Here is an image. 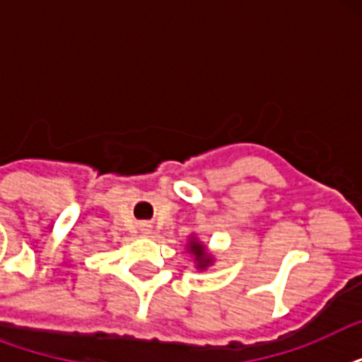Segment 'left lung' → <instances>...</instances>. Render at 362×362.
Wrapping results in <instances>:
<instances>
[{
    "label": "left lung",
    "mask_w": 362,
    "mask_h": 362,
    "mask_svg": "<svg viewBox=\"0 0 362 362\" xmlns=\"http://www.w3.org/2000/svg\"><path fill=\"white\" fill-rule=\"evenodd\" d=\"M189 252L195 255V261H197V269H206L212 261H210V255H206L203 244H199L197 240L189 242Z\"/></svg>",
    "instance_id": "left-lung-1"
}]
</instances>
